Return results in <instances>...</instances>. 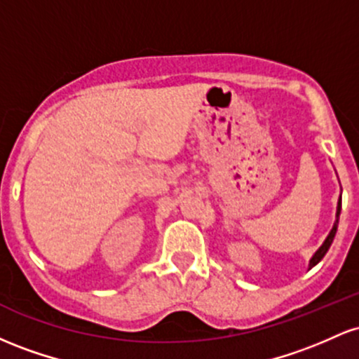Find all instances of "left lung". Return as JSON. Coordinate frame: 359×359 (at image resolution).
I'll use <instances>...</instances> for the list:
<instances>
[{
    "mask_svg": "<svg viewBox=\"0 0 359 359\" xmlns=\"http://www.w3.org/2000/svg\"><path fill=\"white\" fill-rule=\"evenodd\" d=\"M339 214H341V197H339V201H337V212H336V222H334V226H332V229H331V233L327 234V238H325V241L323 243V246H320L319 250L316 251L314 253V257L311 258V263H309V269H312V266H316L317 263L320 262V259L324 258V255L327 253V250H329V246L332 245V240H334V236H336V231H337V221H339Z\"/></svg>",
    "mask_w": 359,
    "mask_h": 359,
    "instance_id": "left-lung-1",
    "label": "left lung"
}]
</instances>
